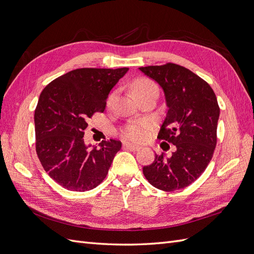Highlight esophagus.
<instances>
[{
  "label": "esophagus",
  "mask_w": 254,
  "mask_h": 254,
  "mask_svg": "<svg viewBox=\"0 0 254 254\" xmlns=\"http://www.w3.org/2000/svg\"><path fill=\"white\" fill-rule=\"evenodd\" d=\"M123 147L124 148H126V149H129V150H132V151H134V150H137V149H140V147L139 146H136V145H132V144H124L123 145Z\"/></svg>",
  "instance_id": "1"
}]
</instances>
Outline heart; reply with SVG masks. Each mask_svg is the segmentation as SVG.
I'll use <instances>...</instances> for the list:
<instances>
[{"label":"heart","mask_w":254,"mask_h":254,"mask_svg":"<svg viewBox=\"0 0 254 254\" xmlns=\"http://www.w3.org/2000/svg\"><path fill=\"white\" fill-rule=\"evenodd\" d=\"M158 93L157 84L147 78H139L136 79L131 86V93L137 98L140 96L153 93ZM113 101V94L108 97L107 104L110 105ZM151 129V124L147 121H139L128 123L120 130V136L123 140L132 143H140L144 141L148 136Z\"/></svg>","instance_id":"1"}]
</instances>
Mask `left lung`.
I'll return each mask as SVG.
<instances>
[{
	"mask_svg": "<svg viewBox=\"0 0 254 254\" xmlns=\"http://www.w3.org/2000/svg\"><path fill=\"white\" fill-rule=\"evenodd\" d=\"M140 70L164 90L168 111L158 139L176 147L171 158L156 155L151 164L143 167V174L159 190L184 189L205 171L216 147L220 111L216 95L205 80L179 64L167 63Z\"/></svg>",
	"mask_w": 254,
	"mask_h": 254,
	"instance_id": "8db88e82",
	"label": "left lung"
}]
</instances>
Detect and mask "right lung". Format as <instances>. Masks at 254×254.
I'll return each mask as SVG.
<instances>
[{"label":"right lung","instance_id":"1","mask_svg":"<svg viewBox=\"0 0 254 254\" xmlns=\"http://www.w3.org/2000/svg\"><path fill=\"white\" fill-rule=\"evenodd\" d=\"M128 70L76 68L42 90L35 109L36 152L44 171L64 189L90 190L108 174L121 141L104 140L90 150L84 130L94 113L104 112L110 90Z\"/></svg>","mask_w":254,"mask_h":254}]
</instances>
